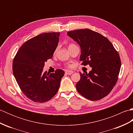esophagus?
Segmentation results:
<instances>
[{"label": "esophagus", "mask_w": 133, "mask_h": 133, "mask_svg": "<svg viewBox=\"0 0 133 133\" xmlns=\"http://www.w3.org/2000/svg\"><path fill=\"white\" fill-rule=\"evenodd\" d=\"M73 72H73L72 71H65V73H66V74L67 75H71L72 74Z\"/></svg>", "instance_id": "obj_1"}]
</instances>
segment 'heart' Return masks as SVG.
I'll list each match as a JSON object with an SVG mask.
<instances>
[{"label":"heart","mask_w":133,"mask_h":133,"mask_svg":"<svg viewBox=\"0 0 133 133\" xmlns=\"http://www.w3.org/2000/svg\"><path fill=\"white\" fill-rule=\"evenodd\" d=\"M74 45H75V44H69V48L70 47L72 46H74ZM56 50H57V49H55V52L56 51ZM69 67H71V66H69Z\"/></svg>","instance_id":"obj_1"}]
</instances>
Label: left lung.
<instances>
[{"label": "left lung", "instance_id": "1", "mask_svg": "<svg viewBox=\"0 0 133 133\" xmlns=\"http://www.w3.org/2000/svg\"><path fill=\"white\" fill-rule=\"evenodd\" d=\"M67 35L79 44L82 64L92 67L89 74L81 73L76 84L78 92L91 101L105 97L116 84L121 62L119 54L109 39L90 29L71 31Z\"/></svg>", "mask_w": 133, "mask_h": 133}]
</instances>
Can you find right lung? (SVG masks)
Masks as SVG:
<instances>
[{"mask_svg": "<svg viewBox=\"0 0 133 133\" xmlns=\"http://www.w3.org/2000/svg\"><path fill=\"white\" fill-rule=\"evenodd\" d=\"M60 32H45L22 45L14 58L12 71L24 95L35 102L43 103L57 93L64 72H43L44 62L52 58Z\"/></svg>", "mask_w": 133, "mask_h": 133, "instance_id": "add662e5", "label": "right lung"}]
</instances>
